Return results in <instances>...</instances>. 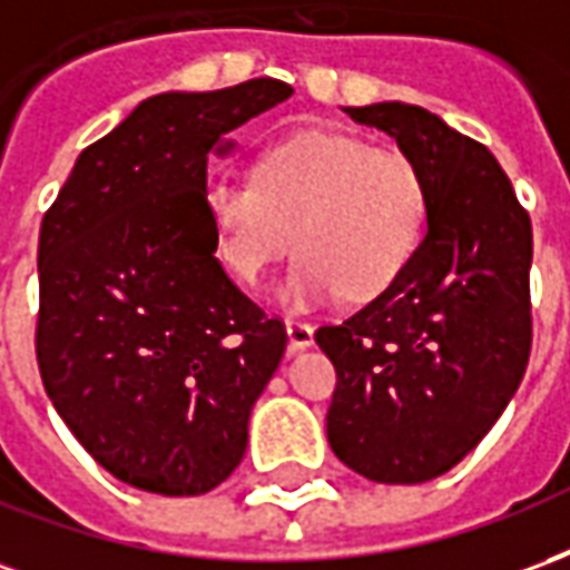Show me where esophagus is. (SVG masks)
<instances>
[{"instance_id":"obj_1","label":"esophagus","mask_w":570,"mask_h":570,"mask_svg":"<svg viewBox=\"0 0 570 570\" xmlns=\"http://www.w3.org/2000/svg\"><path fill=\"white\" fill-rule=\"evenodd\" d=\"M286 335H289V351H305L314 345V326L302 321H286Z\"/></svg>"}]
</instances>
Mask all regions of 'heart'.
I'll return each instance as SVG.
<instances>
[{
  "label": "heart",
  "instance_id": "b5f03b06",
  "mask_svg": "<svg viewBox=\"0 0 570 570\" xmlns=\"http://www.w3.org/2000/svg\"><path fill=\"white\" fill-rule=\"evenodd\" d=\"M213 249L244 286L289 256L302 259L281 286V305L308 311L382 296L415 256L428 223V188L406 151L305 130L256 158L253 183L213 176L204 186Z\"/></svg>",
  "mask_w": 570,
  "mask_h": 570
}]
</instances>
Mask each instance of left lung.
<instances>
[{
  "label": "left lung",
  "instance_id": "left-lung-1",
  "mask_svg": "<svg viewBox=\"0 0 570 570\" xmlns=\"http://www.w3.org/2000/svg\"><path fill=\"white\" fill-rule=\"evenodd\" d=\"M419 164L428 232L394 284L317 345L333 360L326 436L384 485L452 470L501 419L531 354V219L482 142L409 104L347 106Z\"/></svg>",
  "mask_w": 570,
  "mask_h": 570
}]
</instances>
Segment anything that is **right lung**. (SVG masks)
<instances>
[{
	"label": "right lung",
	"mask_w": 570,
	"mask_h": 570,
	"mask_svg": "<svg viewBox=\"0 0 570 570\" xmlns=\"http://www.w3.org/2000/svg\"><path fill=\"white\" fill-rule=\"evenodd\" d=\"M277 79L142 100L81 151L39 232L36 357L57 415L134 489H216L286 347L225 274L204 210L207 155L289 100Z\"/></svg>",
	"instance_id": "add662e5"
}]
</instances>
